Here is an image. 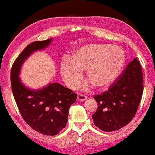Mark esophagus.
Here are the masks:
<instances>
[{"instance_id": "esophagus-1", "label": "esophagus", "mask_w": 155, "mask_h": 155, "mask_svg": "<svg viewBox=\"0 0 155 155\" xmlns=\"http://www.w3.org/2000/svg\"><path fill=\"white\" fill-rule=\"evenodd\" d=\"M87 98V96L82 95V94H78V100H80V101H83V100H85Z\"/></svg>"}]
</instances>
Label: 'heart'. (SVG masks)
Returning a JSON list of instances; mask_svg holds the SVG:
<instances>
[{"label": "heart", "mask_w": 155, "mask_h": 155, "mask_svg": "<svg viewBox=\"0 0 155 155\" xmlns=\"http://www.w3.org/2000/svg\"><path fill=\"white\" fill-rule=\"evenodd\" d=\"M125 62V53L119 46L91 43L78 48L70 58L61 62L60 72L68 87L76 88L86 69L88 79L96 87L103 89L115 81Z\"/></svg>", "instance_id": "b5f03b06"}]
</instances>
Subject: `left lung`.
<instances>
[{"label":"left lung","mask_w":155,"mask_h":155,"mask_svg":"<svg viewBox=\"0 0 155 155\" xmlns=\"http://www.w3.org/2000/svg\"><path fill=\"white\" fill-rule=\"evenodd\" d=\"M142 71L134 58L107 91L94 96L97 109L92 116L94 124L104 132L120 130L136 114L143 93Z\"/></svg>","instance_id":"obj_1"}]
</instances>
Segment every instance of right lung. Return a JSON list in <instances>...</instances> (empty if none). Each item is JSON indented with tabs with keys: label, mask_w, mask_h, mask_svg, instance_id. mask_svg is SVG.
I'll return each instance as SVG.
<instances>
[{
	"label": "right lung",
	"mask_w": 155,
	"mask_h": 155,
	"mask_svg": "<svg viewBox=\"0 0 155 155\" xmlns=\"http://www.w3.org/2000/svg\"><path fill=\"white\" fill-rule=\"evenodd\" d=\"M51 39L35 41L27 45L16 58L11 72V82L14 99L22 117L35 131L45 135H56L65 127L68 110L75 102L77 94L59 83H51L38 90H31L19 78L23 62L33 52L50 45Z\"/></svg>",
	"instance_id": "1"
}]
</instances>
